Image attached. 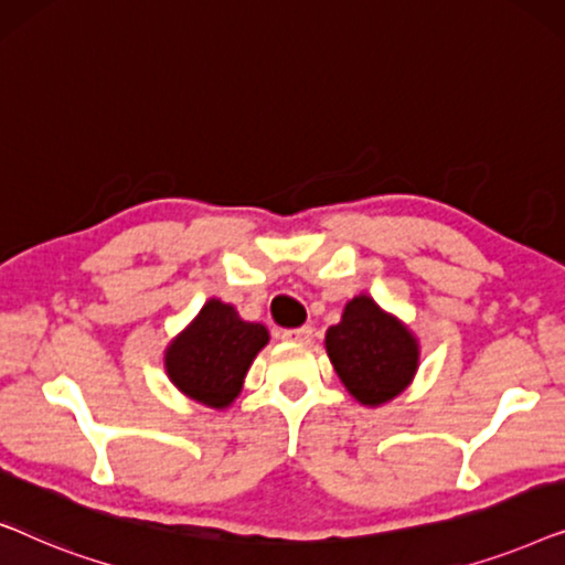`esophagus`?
<instances>
[{
    "label": "esophagus",
    "mask_w": 565,
    "mask_h": 565,
    "mask_svg": "<svg viewBox=\"0 0 565 565\" xmlns=\"http://www.w3.org/2000/svg\"><path fill=\"white\" fill-rule=\"evenodd\" d=\"M282 339L288 342H311L313 339V329L311 327H298V329H282L280 331Z\"/></svg>",
    "instance_id": "1"
}]
</instances>
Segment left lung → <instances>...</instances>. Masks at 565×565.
<instances>
[{"instance_id":"obj_1","label":"left lung","mask_w":565,"mask_h":565,"mask_svg":"<svg viewBox=\"0 0 565 565\" xmlns=\"http://www.w3.org/2000/svg\"><path fill=\"white\" fill-rule=\"evenodd\" d=\"M327 352L347 391L365 406L398 396L419 360L416 339L367 296L347 303L342 321L327 331Z\"/></svg>"}]
</instances>
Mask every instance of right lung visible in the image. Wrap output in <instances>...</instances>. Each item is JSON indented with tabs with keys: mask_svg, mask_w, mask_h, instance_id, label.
Wrapping results in <instances>:
<instances>
[{
	"mask_svg": "<svg viewBox=\"0 0 565 565\" xmlns=\"http://www.w3.org/2000/svg\"><path fill=\"white\" fill-rule=\"evenodd\" d=\"M267 339L262 323L242 321L234 306L207 300L192 327L169 344L167 373L184 396L223 408L238 396L246 370Z\"/></svg>",
	"mask_w": 565,
	"mask_h": 565,
	"instance_id": "add662e5",
	"label": "right lung"
}]
</instances>
